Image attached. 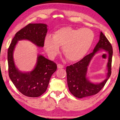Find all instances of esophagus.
<instances>
[{"label":"esophagus","instance_id":"34e87169","mask_svg":"<svg viewBox=\"0 0 120 120\" xmlns=\"http://www.w3.org/2000/svg\"><path fill=\"white\" fill-rule=\"evenodd\" d=\"M57 66H58V69H62V68H64V65L61 64H58Z\"/></svg>","mask_w":120,"mask_h":120}]
</instances>
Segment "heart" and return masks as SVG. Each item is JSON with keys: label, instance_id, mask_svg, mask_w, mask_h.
Instances as JSON below:
<instances>
[{"label": "heart", "instance_id": "heart-1", "mask_svg": "<svg viewBox=\"0 0 120 120\" xmlns=\"http://www.w3.org/2000/svg\"><path fill=\"white\" fill-rule=\"evenodd\" d=\"M94 39V34L90 29H75L70 27L60 28L54 32L53 37L46 36L44 46L51 58L59 51L60 46L68 60L76 61L82 59L88 51Z\"/></svg>", "mask_w": 120, "mask_h": 120}]
</instances>
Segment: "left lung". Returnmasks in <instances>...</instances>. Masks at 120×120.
<instances>
[{
  "label": "left lung",
  "mask_w": 120,
  "mask_h": 120,
  "mask_svg": "<svg viewBox=\"0 0 120 120\" xmlns=\"http://www.w3.org/2000/svg\"><path fill=\"white\" fill-rule=\"evenodd\" d=\"M100 49H103L109 54L107 78L99 84H94L89 82L86 77L87 67L94 54ZM113 49L106 36L101 32L100 38L93 52L85 56L78 62L66 68L67 78L70 93L77 98H82L95 95L105 86L111 75V64Z\"/></svg>",
  "instance_id": "8db88e82"
}]
</instances>
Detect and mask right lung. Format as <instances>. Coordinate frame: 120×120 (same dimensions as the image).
<instances>
[{
    "label": "right lung",
    "mask_w": 120,
    "mask_h": 120,
    "mask_svg": "<svg viewBox=\"0 0 120 120\" xmlns=\"http://www.w3.org/2000/svg\"><path fill=\"white\" fill-rule=\"evenodd\" d=\"M48 32L45 24L30 23L16 33L8 50L9 76L11 82L22 94L30 97H37L45 92L50 78L57 69L55 62L38 55L34 69L23 72L16 67L13 58L14 50L19 41L27 40L38 47H43Z\"/></svg>",
    "instance_id": "add662e5"
}]
</instances>
